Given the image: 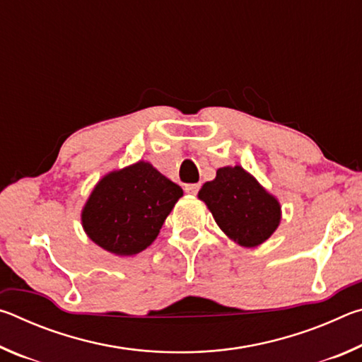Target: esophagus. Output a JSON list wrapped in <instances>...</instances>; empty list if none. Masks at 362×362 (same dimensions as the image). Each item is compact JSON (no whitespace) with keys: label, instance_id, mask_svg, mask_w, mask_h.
Wrapping results in <instances>:
<instances>
[{"label":"esophagus","instance_id":"34e87169","mask_svg":"<svg viewBox=\"0 0 362 362\" xmlns=\"http://www.w3.org/2000/svg\"><path fill=\"white\" fill-rule=\"evenodd\" d=\"M199 188H201L199 183H188V185H185V192L189 194H196L199 192Z\"/></svg>","mask_w":362,"mask_h":362}]
</instances>
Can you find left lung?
<instances>
[{
    "label": "left lung",
    "instance_id": "left-lung-1",
    "mask_svg": "<svg viewBox=\"0 0 362 362\" xmlns=\"http://www.w3.org/2000/svg\"><path fill=\"white\" fill-rule=\"evenodd\" d=\"M198 196L220 230L244 247L267 241L279 225L278 199L241 166L220 168L216 179L206 182Z\"/></svg>",
    "mask_w": 362,
    "mask_h": 362
}]
</instances>
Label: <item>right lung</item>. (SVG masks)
<instances>
[{
    "instance_id": "add662e5",
    "label": "right lung",
    "mask_w": 362,
    "mask_h": 362,
    "mask_svg": "<svg viewBox=\"0 0 362 362\" xmlns=\"http://www.w3.org/2000/svg\"><path fill=\"white\" fill-rule=\"evenodd\" d=\"M182 194L150 163L139 161L97 183L83 209L84 231L108 252L139 254L156 240Z\"/></svg>"
}]
</instances>
